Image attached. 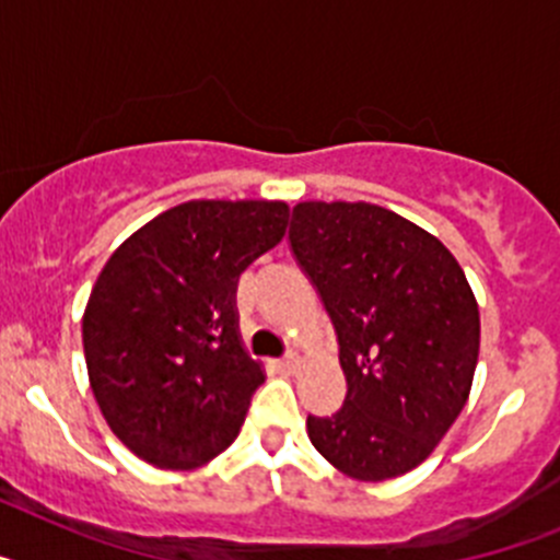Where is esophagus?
<instances>
[{
    "label": "esophagus",
    "mask_w": 560,
    "mask_h": 560,
    "mask_svg": "<svg viewBox=\"0 0 560 560\" xmlns=\"http://www.w3.org/2000/svg\"><path fill=\"white\" fill-rule=\"evenodd\" d=\"M275 368L280 370V373H296V368H300V359L296 355H285V359H277Z\"/></svg>",
    "instance_id": "esophagus-1"
}]
</instances>
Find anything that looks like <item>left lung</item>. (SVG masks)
<instances>
[{
	"label": "left lung",
	"mask_w": 560,
	"mask_h": 560,
	"mask_svg": "<svg viewBox=\"0 0 560 560\" xmlns=\"http://www.w3.org/2000/svg\"><path fill=\"white\" fill-rule=\"evenodd\" d=\"M291 249L339 336L348 398L308 415L314 448L359 482L418 468L463 412L479 359V305L432 232L368 201H300Z\"/></svg>",
	"instance_id": "8db88e82"
}]
</instances>
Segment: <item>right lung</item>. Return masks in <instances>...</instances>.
Instances as JSON below:
<instances>
[{
    "mask_svg": "<svg viewBox=\"0 0 560 560\" xmlns=\"http://www.w3.org/2000/svg\"><path fill=\"white\" fill-rule=\"evenodd\" d=\"M285 226V201L192 199L112 252L83 311V355L128 452L190 471L232 446L266 378L241 339L237 277Z\"/></svg>",
    "mask_w": 560,
    "mask_h": 560,
    "instance_id": "1",
    "label": "right lung"
}]
</instances>
